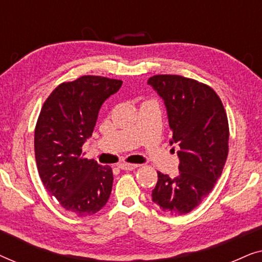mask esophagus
I'll list each match as a JSON object with an SVG mask.
<instances>
[{
    "label": "esophagus",
    "instance_id": "obj_1",
    "mask_svg": "<svg viewBox=\"0 0 262 262\" xmlns=\"http://www.w3.org/2000/svg\"><path fill=\"white\" fill-rule=\"evenodd\" d=\"M138 167V164H132V163H120L119 168L121 170H134Z\"/></svg>",
    "mask_w": 262,
    "mask_h": 262
}]
</instances>
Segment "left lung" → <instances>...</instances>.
<instances>
[{
    "instance_id": "left-lung-1",
    "label": "left lung",
    "mask_w": 262,
    "mask_h": 262,
    "mask_svg": "<svg viewBox=\"0 0 262 262\" xmlns=\"http://www.w3.org/2000/svg\"><path fill=\"white\" fill-rule=\"evenodd\" d=\"M164 101L170 144H178L179 174L157 171L152 202L171 216L191 211L212 191L229 151V124L220 96L209 85L179 75H155L148 80Z\"/></svg>"
}]
</instances>
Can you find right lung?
Listing matches in <instances>:
<instances>
[{
  "label": "right lung",
  "instance_id": "obj_1",
  "mask_svg": "<svg viewBox=\"0 0 262 262\" xmlns=\"http://www.w3.org/2000/svg\"><path fill=\"white\" fill-rule=\"evenodd\" d=\"M123 81L84 75L56 87L41 107L34 130L39 177L64 210L92 216L108 202L110 166L84 159L82 145L94 131L99 111Z\"/></svg>",
  "mask_w": 262,
  "mask_h": 262
}]
</instances>
